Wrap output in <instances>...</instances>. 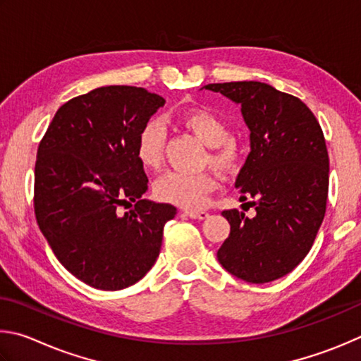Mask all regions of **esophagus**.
<instances>
[{"mask_svg": "<svg viewBox=\"0 0 361 361\" xmlns=\"http://www.w3.org/2000/svg\"><path fill=\"white\" fill-rule=\"evenodd\" d=\"M185 216L190 219H197V220H204L209 217V212L207 211H185Z\"/></svg>", "mask_w": 361, "mask_h": 361, "instance_id": "34e87169", "label": "esophagus"}]
</instances>
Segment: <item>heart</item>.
Instances as JSON below:
<instances>
[{"mask_svg": "<svg viewBox=\"0 0 361 361\" xmlns=\"http://www.w3.org/2000/svg\"><path fill=\"white\" fill-rule=\"evenodd\" d=\"M180 123L190 130L201 142L209 147V163L225 174L235 173L241 166L243 150L230 137V128L216 112L197 107L180 114ZM166 133L160 120L145 123L136 137V157L145 169L157 171L161 166ZM216 176L211 173H182L169 171L154 184L155 197L184 209H200L206 204L209 193L217 188Z\"/></svg>", "mask_w": 361, "mask_h": 361, "instance_id": "b5f03b06", "label": "heart"}]
</instances>
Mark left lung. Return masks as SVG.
Here are the masks:
<instances>
[{"label": "left lung", "instance_id": "8db88e82", "mask_svg": "<svg viewBox=\"0 0 361 361\" xmlns=\"http://www.w3.org/2000/svg\"><path fill=\"white\" fill-rule=\"evenodd\" d=\"M204 88L241 104L250 154L236 187L257 211L254 219L238 209L222 212L231 228L217 258L245 282L281 279L305 260L324 222L330 173L324 131L301 99L263 82Z\"/></svg>", "mask_w": 361, "mask_h": 361}]
</instances>
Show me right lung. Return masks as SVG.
Listing matches in <instances>:
<instances>
[{
  "instance_id": "1",
  "label": "right lung",
  "mask_w": 361,
  "mask_h": 361,
  "mask_svg": "<svg viewBox=\"0 0 361 361\" xmlns=\"http://www.w3.org/2000/svg\"><path fill=\"white\" fill-rule=\"evenodd\" d=\"M163 106L141 87L94 88L56 111L37 147V225L63 267L93 288L114 292L142 279L176 216L173 204L141 198L149 180L135 149Z\"/></svg>"
}]
</instances>
